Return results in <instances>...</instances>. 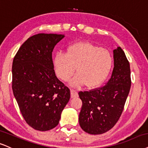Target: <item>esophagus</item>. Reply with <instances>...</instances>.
<instances>
[{"instance_id": "esophagus-1", "label": "esophagus", "mask_w": 148, "mask_h": 148, "mask_svg": "<svg viewBox=\"0 0 148 148\" xmlns=\"http://www.w3.org/2000/svg\"><path fill=\"white\" fill-rule=\"evenodd\" d=\"M78 96H79V94H78V92L77 91H76L75 90H71V97L72 98H75V97H77Z\"/></svg>"}]
</instances>
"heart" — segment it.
<instances>
[{
    "instance_id": "obj_1",
    "label": "heart",
    "mask_w": 148,
    "mask_h": 148,
    "mask_svg": "<svg viewBox=\"0 0 148 148\" xmlns=\"http://www.w3.org/2000/svg\"><path fill=\"white\" fill-rule=\"evenodd\" d=\"M53 64L57 76L67 81L76 67V74L71 81L74 87L94 88L102 83L112 65V57L107 49L88 42L74 43L67 48L66 54L58 53Z\"/></svg>"
}]
</instances>
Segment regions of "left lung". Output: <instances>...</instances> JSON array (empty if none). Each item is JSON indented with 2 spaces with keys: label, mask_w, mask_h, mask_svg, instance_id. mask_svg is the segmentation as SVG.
Returning <instances> with one entry per match:
<instances>
[{
  "label": "left lung",
  "mask_w": 148,
  "mask_h": 148,
  "mask_svg": "<svg viewBox=\"0 0 148 148\" xmlns=\"http://www.w3.org/2000/svg\"><path fill=\"white\" fill-rule=\"evenodd\" d=\"M114 68L108 83L90 91L80 92L82 108L79 124L90 134L112 129L121 115L131 87L130 67L121 47L113 50Z\"/></svg>",
  "instance_id": "8db88e82"
}]
</instances>
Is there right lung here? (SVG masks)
Masks as SVG:
<instances>
[{"mask_svg":"<svg viewBox=\"0 0 148 148\" xmlns=\"http://www.w3.org/2000/svg\"><path fill=\"white\" fill-rule=\"evenodd\" d=\"M64 37L56 34L34 35L14 58V96L27 123L36 130L56 127L70 99V90L57 79L52 61L53 49Z\"/></svg>","mask_w":148,"mask_h":148,"instance_id":"add662e5","label":"right lung"}]
</instances>
